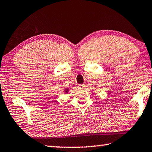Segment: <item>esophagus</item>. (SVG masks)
Returning <instances> with one entry per match:
<instances>
[{
	"label": "esophagus",
	"mask_w": 152,
	"mask_h": 152,
	"mask_svg": "<svg viewBox=\"0 0 152 152\" xmlns=\"http://www.w3.org/2000/svg\"><path fill=\"white\" fill-rule=\"evenodd\" d=\"M85 87H86V86L85 85H79V89H84Z\"/></svg>",
	"instance_id": "34e87169"
}]
</instances>
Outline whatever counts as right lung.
Instances as JSON below:
<instances>
[{
    "label": "right lung",
    "instance_id": "add662e5",
    "mask_svg": "<svg viewBox=\"0 0 152 152\" xmlns=\"http://www.w3.org/2000/svg\"><path fill=\"white\" fill-rule=\"evenodd\" d=\"M68 91H69V89H66L65 90V93H67V92H68Z\"/></svg>",
    "mask_w": 152,
    "mask_h": 152
}]
</instances>
